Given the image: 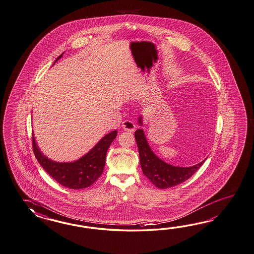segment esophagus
<instances>
[{"instance_id": "esophagus-1", "label": "esophagus", "mask_w": 254, "mask_h": 254, "mask_svg": "<svg viewBox=\"0 0 254 254\" xmlns=\"http://www.w3.org/2000/svg\"><path fill=\"white\" fill-rule=\"evenodd\" d=\"M122 127H123L124 130L132 132V131L135 130L136 125L132 120H125L122 123Z\"/></svg>"}]
</instances>
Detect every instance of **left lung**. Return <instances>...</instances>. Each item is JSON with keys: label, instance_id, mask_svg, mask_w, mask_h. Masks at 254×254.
<instances>
[{"label": "left lung", "instance_id": "left-lung-1", "mask_svg": "<svg viewBox=\"0 0 254 254\" xmlns=\"http://www.w3.org/2000/svg\"><path fill=\"white\" fill-rule=\"evenodd\" d=\"M141 124V117L138 120ZM135 139L137 142L139 162L142 172L147 179L159 189H167L178 186L190 179L194 173L203 165L204 161L190 167H178L168 165L162 161L152 152L148 145L142 129L135 132Z\"/></svg>", "mask_w": 254, "mask_h": 254}]
</instances>
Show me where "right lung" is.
<instances>
[{
    "label": "right lung",
    "mask_w": 254,
    "mask_h": 254,
    "mask_svg": "<svg viewBox=\"0 0 254 254\" xmlns=\"http://www.w3.org/2000/svg\"><path fill=\"white\" fill-rule=\"evenodd\" d=\"M117 136V130L110 132L85 156L73 163H56L44 156L36 145L33 134L32 148L40 165L55 181L71 190H81L92 185L103 174L107 150Z\"/></svg>",
    "instance_id": "obj_1"
}]
</instances>
